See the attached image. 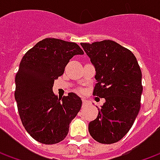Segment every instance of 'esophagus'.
I'll return each mask as SVG.
<instances>
[{
    "label": "esophagus",
    "mask_w": 160,
    "mask_h": 160,
    "mask_svg": "<svg viewBox=\"0 0 160 160\" xmlns=\"http://www.w3.org/2000/svg\"><path fill=\"white\" fill-rule=\"evenodd\" d=\"M87 104V100H86V99H84V98H82V105H83V106H86Z\"/></svg>",
    "instance_id": "34e87169"
}]
</instances>
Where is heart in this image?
I'll use <instances>...</instances> for the list:
<instances>
[{"mask_svg":"<svg viewBox=\"0 0 160 160\" xmlns=\"http://www.w3.org/2000/svg\"><path fill=\"white\" fill-rule=\"evenodd\" d=\"M82 89H78V92H82Z\"/></svg>","mask_w":160,"mask_h":160,"instance_id":"b5f03b06","label":"heart"}]
</instances>
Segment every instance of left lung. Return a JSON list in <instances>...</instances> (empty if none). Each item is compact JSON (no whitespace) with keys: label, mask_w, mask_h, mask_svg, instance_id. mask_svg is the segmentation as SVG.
Masks as SVG:
<instances>
[{"label":"left lung","mask_w":160,"mask_h":160,"mask_svg":"<svg viewBox=\"0 0 160 160\" xmlns=\"http://www.w3.org/2000/svg\"><path fill=\"white\" fill-rule=\"evenodd\" d=\"M80 44L96 69L93 95L105 99L88 130L99 143H116L129 131L141 109V68L129 49L112 40Z\"/></svg>","instance_id":"8db88e82"}]
</instances>
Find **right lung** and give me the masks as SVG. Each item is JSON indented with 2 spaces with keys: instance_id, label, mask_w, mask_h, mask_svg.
<instances>
[{
  "instance_id": "obj_1",
  "label": "right lung",
  "mask_w": 160,
  "mask_h": 160,
  "mask_svg": "<svg viewBox=\"0 0 160 160\" xmlns=\"http://www.w3.org/2000/svg\"><path fill=\"white\" fill-rule=\"evenodd\" d=\"M75 42L44 38L23 56L15 76L14 97L19 118L27 133L40 143L63 141L82 101L73 92L58 98L54 81L62 75L75 55H83Z\"/></svg>"
}]
</instances>
